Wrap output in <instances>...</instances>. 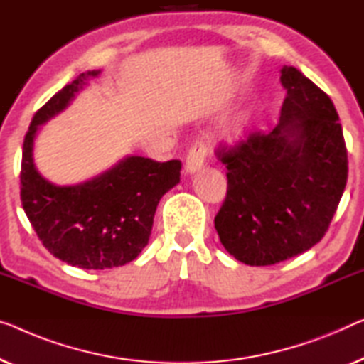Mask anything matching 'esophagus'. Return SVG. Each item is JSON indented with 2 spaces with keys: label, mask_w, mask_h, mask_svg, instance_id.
Returning <instances> with one entry per match:
<instances>
[{
  "label": "esophagus",
  "mask_w": 364,
  "mask_h": 364,
  "mask_svg": "<svg viewBox=\"0 0 364 364\" xmlns=\"http://www.w3.org/2000/svg\"><path fill=\"white\" fill-rule=\"evenodd\" d=\"M205 155H208V145H205L204 142L194 144L193 147L189 149L188 156H186V164H184V170H186V173L191 175V173L198 171L199 168H203Z\"/></svg>",
  "instance_id": "obj_1"
}]
</instances>
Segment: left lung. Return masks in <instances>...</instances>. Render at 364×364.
Returning a JSON list of instances; mask_svg holds the SVG:
<instances>
[{"label": "left lung", "instance_id": "8db88e82", "mask_svg": "<svg viewBox=\"0 0 364 364\" xmlns=\"http://www.w3.org/2000/svg\"><path fill=\"white\" fill-rule=\"evenodd\" d=\"M286 97L271 132L217 151L227 196L214 219L238 262L268 267L312 248L327 232L348 176L333 102L294 67L281 68Z\"/></svg>", "mask_w": 364, "mask_h": 364}]
</instances>
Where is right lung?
<instances>
[{"mask_svg":"<svg viewBox=\"0 0 364 364\" xmlns=\"http://www.w3.org/2000/svg\"><path fill=\"white\" fill-rule=\"evenodd\" d=\"M100 70L81 73L53 95L32 119L21 165V200L43 247L83 269L122 267L149 243L161 196L180 183V160L126 156L91 180L57 186L34 164V139L42 124L62 112Z\"/></svg>","mask_w":364,"mask_h":364,"instance_id":"obj_1","label":"right lung"}]
</instances>
